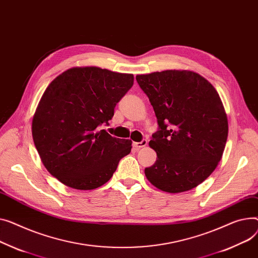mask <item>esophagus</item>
<instances>
[{"instance_id": "obj_1", "label": "esophagus", "mask_w": 258, "mask_h": 258, "mask_svg": "<svg viewBox=\"0 0 258 258\" xmlns=\"http://www.w3.org/2000/svg\"><path fill=\"white\" fill-rule=\"evenodd\" d=\"M147 145V140L143 139L141 142H134L133 143V146L136 148V149H140L142 147H145Z\"/></svg>"}]
</instances>
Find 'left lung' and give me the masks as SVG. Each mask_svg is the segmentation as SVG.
I'll list each match as a JSON object with an SVG mask.
<instances>
[{
  "mask_svg": "<svg viewBox=\"0 0 258 258\" xmlns=\"http://www.w3.org/2000/svg\"><path fill=\"white\" fill-rule=\"evenodd\" d=\"M158 119L149 146L157 161L147 179L167 193L200 184L218 166L228 136L227 116L213 85L190 71H164L136 77Z\"/></svg>",
  "mask_w": 258,
  "mask_h": 258,
  "instance_id": "1",
  "label": "left lung"
}]
</instances>
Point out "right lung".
<instances>
[{
  "mask_svg": "<svg viewBox=\"0 0 258 258\" xmlns=\"http://www.w3.org/2000/svg\"><path fill=\"white\" fill-rule=\"evenodd\" d=\"M134 76L99 67H74L45 89L32 122L34 144L48 172L77 190L106 183L132 141L112 137L109 124Z\"/></svg>",
  "mask_w": 258,
  "mask_h": 258,
  "instance_id": "add662e5",
  "label": "right lung"
}]
</instances>
